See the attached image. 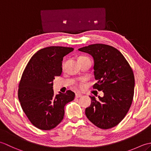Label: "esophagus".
<instances>
[{
    "label": "esophagus",
    "instance_id": "esophagus-1",
    "mask_svg": "<svg viewBox=\"0 0 151 151\" xmlns=\"http://www.w3.org/2000/svg\"><path fill=\"white\" fill-rule=\"evenodd\" d=\"M82 95L81 93H76L75 94V97L76 98H80V97H82Z\"/></svg>",
    "mask_w": 151,
    "mask_h": 151
}]
</instances>
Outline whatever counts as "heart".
<instances>
[{"mask_svg":"<svg viewBox=\"0 0 151 151\" xmlns=\"http://www.w3.org/2000/svg\"><path fill=\"white\" fill-rule=\"evenodd\" d=\"M81 58H84V57H81ZM76 86H77V88L79 89H82L83 88V85L82 83H79V84H76Z\"/></svg>","mask_w":151,"mask_h":151,"instance_id":"b5f03b06","label":"heart"}]
</instances>
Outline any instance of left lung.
Masks as SVG:
<instances>
[{"label":"left lung","mask_w":151,"mask_h":151,"mask_svg":"<svg viewBox=\"0 0 151 151\" xmlns=\"http://www.w3.org/2000/svg\"><path fill=\"white\" fill-rule=\"evenodd\" d=\"M94 60L95 89L104 96H89L90 106L86 108V117L95 126L108 129L116 126L129 111L134 97L135 80L129 63L115 48L104 44H93L79 49Z\"/></svg>","instance_id":"left-lung-1"}]
</instances>
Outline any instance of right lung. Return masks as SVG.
<instances>
[{"instance_id":"right-lung-1","label":"right lung","mask_w":151,"mask_h":151,"mask_svg":"<svg viewBox=\"0 0 151 151\" xmlns=\"http://www.w3.org/2000/svg\"><path fill=\"white\" fill-rule=\"evenodd\" d=\"M73 48L48 47L31 58L19 85L18 98L22 110L35 127L41 130L54 129L62 121L64 107L75 97L70 90L54 95V77L62 72L63 57Z\"/></svg>"}]
</instances>
